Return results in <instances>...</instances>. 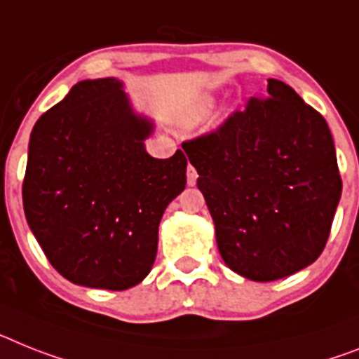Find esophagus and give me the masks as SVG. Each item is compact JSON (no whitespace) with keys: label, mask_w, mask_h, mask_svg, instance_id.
<instances>
[{"label":"esophagus","mask_w":359,"mask_h":359,"mask_svg":"<svg viewBox=\"0 0 359 359\" xmlns=\"http://www.w3.org/2000/svg\"><path fill=\"white\" fill-rule=\"evenodd\" d=\"M197 177H198L197 170H195L194 165L189 164V165H188V170H186V179H188V184H189V186H195V184H197Z\"/></svg>","instance_id":"1"}]
</instances>
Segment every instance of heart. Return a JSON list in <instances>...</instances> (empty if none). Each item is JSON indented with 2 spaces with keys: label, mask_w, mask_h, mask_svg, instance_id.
<instances>
[{
  "label": "heart",
  "mask_w": 359,
  "mask_h": 359,
  "mask_svg": "<svg viewBox=\"0 0 359 359\" xmlns=\"http://www.w3.org/2000/svg\"><path fill=\"white\" fill-rule=\"evenodd\" d=\"M213 104H215V102H213L212 96H203V98H198V100L191 105V109H189V113H188L189 123L203 122L208 114L212 113Z\"/></svg>",
  "instance_id": "1"
}]
</instances>
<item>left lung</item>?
<instances>
[{"mask_svg": "<svg viewBox=\"0 0 359 359\" xmlns=\"http://www.w3.org/2000/svg\"><path fill=\"white\" fill-rule=\"evenodd\" d=\"M184 149L226 266L266 283L321 255L341 177L327 122L290 86L270 78L264 96Z\"/></svg>", "mask_w": 359, "mask_h": 359, "instance_id": "obj_1", "label": "left lung"}]
</instances>
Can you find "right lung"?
Listing matches in <instances>:
<instances>
[{"instance_id": "1", "label": "right lung", "mask_w": 359, "mask_h": 359, "mask_svg": "<svg viewBox=\"0 0 359 359\" xmlns=\"http://www.w3.org/2000/svg\"><path fill=\"white\" fill-rule=\"evenodd\" d=\"M116 78L83 80L31 133L23 210L43 254L74 285L126 290L156 257L164 210L186 188L188 158H153V122Z\"/></svg>"}]
</instances>
